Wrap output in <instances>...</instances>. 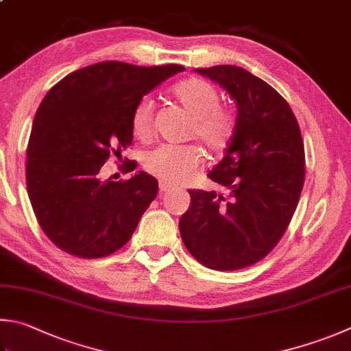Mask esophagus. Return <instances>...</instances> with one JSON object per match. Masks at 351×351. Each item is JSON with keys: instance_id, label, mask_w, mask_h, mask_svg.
<instances>
[{"instance_id": "34e87169", "label": "esophagus", "mask_w": 351, "mask_h": 351, "mask_svg": "<svg viewBox=\"0 0 351 351\" xmlns=\"http://www.w3.org/2000/svg\"><path fill=\"white\" fill-rule=\"evenodd\" d=\"M158 189H160V193L165 194V193H169V191H174V186L173 184L160 180V183H158Z\"/></svg>"}]
</instances>
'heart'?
<instances>
[{"label":"heart","instance_id":"heart-1","mask_svg":"<svg viewBox=\"0 0 351 351\" xmlns=\"http://www.w3.org/2000/svg\"><path fill=\"white\" fill-rule=\"evenodd\" d=\"M173 95L195 119L191 136H195L214 153H220L229 147L237 133V113L234 108L220 104V95L213 84L200 77H191L177 84ZM154 108V102L149 97H143L131 114V130L141 141H149L153 137ZM202 162L203 156L195 147L162 145L145 156V168L171 184L186 182L197 173Z\"/></svg>","mask_w":351,"mask_h":351}]
</instances>
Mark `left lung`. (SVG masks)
I'll return each mask as SVG.
<instances>
[{
  "label": "left lung",
  "instance_id": "8db88e82",
  "mask_svg": "<svg viewBox=\"0 0 351 351\" xmlns=\"http://www.w3.org/2000/svg\"><path fill=\"white\" fill-rule=\"evenodd\" d=\"M237 102V133L208 174L229 189H189L180 218L184 246L198 263L238 270L263 260L286 232L306 176L300 125L290 105L263 79L235 65L197 69Z\"/></svg>",
  "mask_w": 351,
  "mask_h": 351
}]
</instances>
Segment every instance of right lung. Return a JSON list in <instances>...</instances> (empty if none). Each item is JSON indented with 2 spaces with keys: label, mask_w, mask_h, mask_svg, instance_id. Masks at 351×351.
<instances>
[{
  "label": "right lung",
  "mask_w": 351,
  "mask_h": 351,
  "mask_svg": "<svg viewBox=\"0 0 351 351\" xmlns=\"http://www.w3.org/2000/svg\"><path fill=\"white\" fill-rule=\"evenodd\" d=\"M183 70L176 64L97 62L70 73L43 99L27 145L25 182L39 226L64 252L93 260L128 243L158 183L143 171L123 182H102L99 171L133 142L137 102ZM136 167L128 162L125 173Z\"/></svg>",
  "instance_id": "right-lung-1"
}]
</instances>
